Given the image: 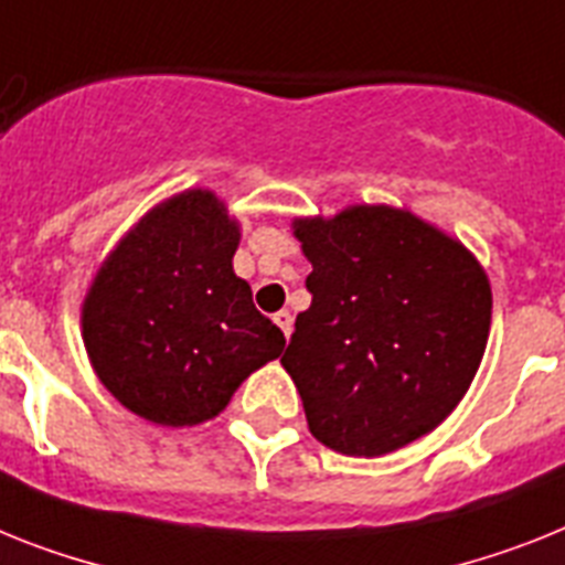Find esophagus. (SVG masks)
Returning <instances> with one entry per match:
<instances>
[{"instance_id":"obj_1","label":"esophagus","mask_w":565,"mask_h":565,"mask_svg":"<svg viewBox=\"0 0 565 565\" xmlns=\"http://www.w3.org/2000/svg\"><path fill=\"white\" fill-rule=\"evenodd\" d=\"M275 324L281 327V333L287 335V339H290V333H292V316H290V310L275 312Z\"/></svg>"}]
</instances>
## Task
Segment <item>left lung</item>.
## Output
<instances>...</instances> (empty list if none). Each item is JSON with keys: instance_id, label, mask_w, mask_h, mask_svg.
Returning <instances> with one entry per match:
<instances>
[{"instance_id": "1", "label": "left lung", "mask_w": 565, "mask_h": 565, "mask_svg": "<svg viewBox=\"0 0 565 565\" xmlns=\"http://www.w3.org/2000/svg\"><path fill=\"white\" fill-rule=\"evenodd\" d=\"M312 273L281 364L310 434L382 457L434 430L486 353L491 287L466 246L411 212L350 206L296 221Z\"/></svg>"}]
</instances>
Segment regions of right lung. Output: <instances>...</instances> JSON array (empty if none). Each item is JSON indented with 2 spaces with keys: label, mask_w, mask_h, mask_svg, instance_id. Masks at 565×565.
Segmentation results:
<instances>
[{
  "label": "right lung",
  "mask_w": 565,
  "mask_h": 565,
  "mask_svg": "<svg viewBox=\"0 0 565 565\" xmlns=\"http://www.w3.org/2000/svg\"><path fill=\"white\" fill-rule=\"evenodd\" d=\"M238 226L212 192L192 189L151 210L94 278L83 339L99 382L131 414L198 425L278 359L284 333L232 273Z\"/></svg>",
  "instance_id": "right-lung-1"
}]
</instances>
